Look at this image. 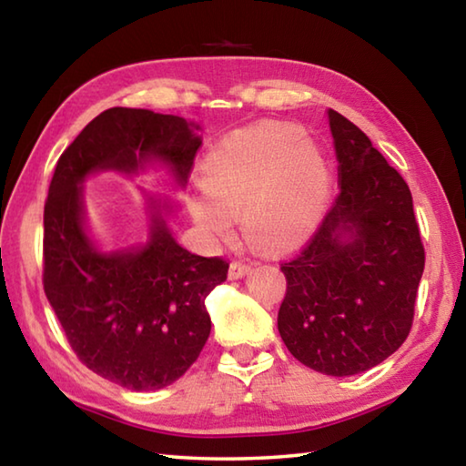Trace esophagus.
I'll return each mask as SVG.
<instances>
[{
	"mask_svg": "<svg viewBox=\"0 0 466 466\" xmlns=\"http://www.w3.org/2000/svg\"><path fill=\"white\" fill-rule=\"evenodd\" d=\"M248 271H250V265L248 263L232 261L230 263V271H228V278H230V279H242Z\"/></svg>",
	"mask_w": 466,
	"mask_h": 466,
	"instance_id": "obj_1",
	"label": "esophagus"
}]
</instances>
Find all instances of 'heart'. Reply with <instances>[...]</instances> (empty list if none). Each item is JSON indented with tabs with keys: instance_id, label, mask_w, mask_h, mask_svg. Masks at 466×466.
Wrapping results in <instances>:
<instances>
[{
	"instance_id": "heart-1",
	"label": "heart",
	"mask_w": 466,
	"mask_h": 466,
	"mask_svg": "<svg viewBox=\"0 0 466 466\" xmlns=\"http://www.w3.org/2000/svg\"><path fill=\"white\" fill-rule=\"evenodd\" d=\"M333 172L317 141L296 125L269 123L236 131L205 156L203 185L187 208L209 242L230 240L236 216L252 240L269 250L294 248L319 230Z\"/></svg>"
}]
</instances>
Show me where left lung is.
<instances>
[{"mask_svg": "<svg viewBox=\"0 0 466 466\" xmlns=\"http://www.w3.org/2000/svg\"><path fill=\"white\" fill-rule=\"evenodd\" d=\"M327 115L341 188L309 247L281 265L278 329L304 366L353 376L403 345L425 252L403 177L364 131L333 108Z\"/></svg>", "mask_w": 466, "mask_h": 466, "instance_id": "left-lung-1", "label": "left lung"}]
</instances>
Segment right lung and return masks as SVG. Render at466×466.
<instances>
[{
  "mask_svg": "<svg viewBox=\"0 0 466 466\" xmlns=\"http://www.w3.org/2000/svg\"><path fill=\"white\" fill-rule=\"evenodd\" d=\"M199 129L147 108H108L61 154L45 203L46 299L82 364L129 390H160L199 358L211 330L205 298L226 281L228 263L180 247L168 228L175 203L154 195L146 242L105 250L90 234L84 183L160 164L183 188Z\"/></svg>",
  "mask_w": 466,
  "mask_h": 466,
  "instance_id": "obj_1",
  "label": "right lung"
}]
</instances>
